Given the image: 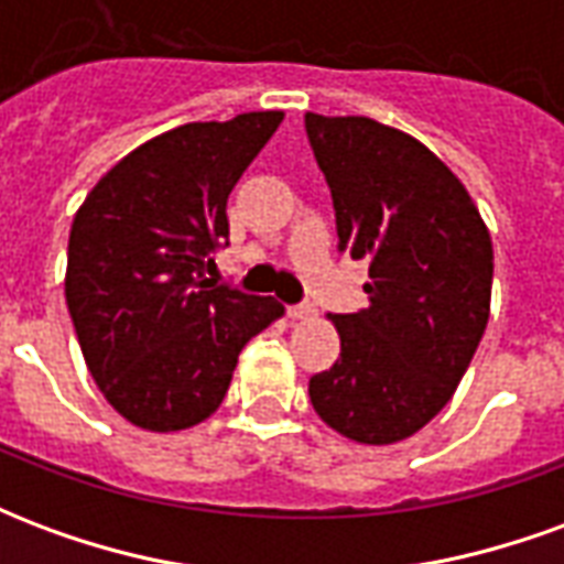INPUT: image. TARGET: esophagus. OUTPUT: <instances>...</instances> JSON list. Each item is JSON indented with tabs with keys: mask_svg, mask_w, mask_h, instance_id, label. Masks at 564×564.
<instances>
[{
	"mask_svg": "<svg viewBox=\"0 0 564 564\" xmlns=\"http://www.w3.org/2000/svg\"><path fill=\"white\" fill-rule=\"evenodd\" d=\"M317 314V307L311 305V302H299V305H290V317L293 319H307Z\"/></svg>",
	"mask_w": 564,
	"mask_h": 564,
	"instance_id": "34e87169",
	"label": "esophagus"
}]
</instances>
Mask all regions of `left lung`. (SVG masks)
Listing matches in <instances>:
<instances>
[{"label":"left lung","instance_id":"8db88e82","mask_svg":"<svg viewBox=\"0 0 564 564\" xmlns=\"http://www.w3.org/2000/svg\"><path fill=\"white\" fill-rule=\"evenodd\" d=\"M338 250L368 262V307L332 314L341 356L311 404L359 444L414 435L449 402L484 338L492 241L459 177L371 117L305 115Z\"/></svg>","mask_w":564,"mask_h":564}]
</instances>
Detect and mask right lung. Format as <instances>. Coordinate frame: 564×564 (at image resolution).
<instances>
[{
  "label": "right lung",
  "mask_w": 564,
  "mask_h": 564,
  "mask_svg": "<svg viewBox=\"0 0 564 564\" xmlns=\"http://www.w3.org/2000/svg\"><path fill=\"white\" fill-rule=\"evenodd\" d=\"M281 111L184 123L117 162L75 214L66 305L93 380L148 432L208 420L245 344L283 314L271 295L214 283L226 202Z\"/></svg>",
  "instance_id": "1"
}]
</instances>
